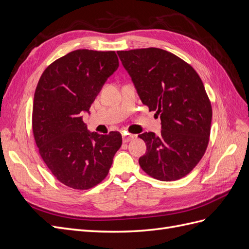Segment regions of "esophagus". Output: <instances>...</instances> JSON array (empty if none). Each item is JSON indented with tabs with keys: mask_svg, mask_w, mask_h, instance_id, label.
<instances>
[{
	"mask_svg": "<svg viewBox=\"0 0 249 249\" xmlns=\"http://www.w3.org/2000/svg\"><path fill=\"white\" fill-rule=\"evenodd\" d=\"M134 139V136L133 135H129V134H123V141L125 143V142H129L131 140Z\"/></svg>",
	"mask_w": 249,
	"mask_h": 249,
	"instance_id": "obj_1",
	"label": "esophagus"
}]
</instances>
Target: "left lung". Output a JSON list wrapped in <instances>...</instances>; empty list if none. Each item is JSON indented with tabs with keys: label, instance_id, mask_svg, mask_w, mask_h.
I'll return each mask as SVG.
<instances>
[{
	"label": "left lung",
	"instance_id": "obj_1",
	"mask_svg": "<svg viewBox=\"0 0 249 249\" xmlns=\"http://www.w3.org/2000/svg\"><path fill=\"white\" fill-rule=\"evenodd\" d=\"M143 105L161 118L160 136L139 135L146 144L142 170L170 182L186 177L209 144L212 106L198 73L183 59L158 48L118 51Z\"/></svg>",
	"mask_w": 249,
	"mask_h": 249
}]
</instances>
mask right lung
Wrapping results in <instances>:
<instances>
[{
    "label": "right lung",
    "mask_w": 249,
    "mask_h": 249,
    "mask_svg": "<svg viewBox=\"0 0 249 249\" xmlns=\"http://www.w3.org/2000/svg\"><path fill=\"white\" fill-rule=\"evenodd\" d=\"M118 65L114 51H72L50 64L37 84L32 113L36 145L53 176L72 189L100 184L122 146L119 132L90 133L82 116Z\"/></svg>",
    "instance_id": "1"
}]
</instances>
